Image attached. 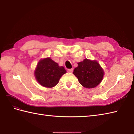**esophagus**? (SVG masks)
Returning a JSON list of instances; mask_svg holds the SVG:
<instances>
[{
    "label": "esophagus",
    "mask_w": 134,
    "mask_h": 134,
    "mask_svg": "<svg viewBox=\"0 0 134 134\" xmlns=\"http://www.w3.org/2000/svg\"><path fill=\"white\" fill-rule=\"evenodd\" d=\"M67 71H68V72H71V73H72L73 72V69H72V68H71V69H68Z\"/></svg>",
    "instance_id": "obj_1"
}]
</instances>
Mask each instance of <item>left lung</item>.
I'll use <instances>...</instances> for the list:
<instances>
[{"label": "left lung", "mask_w": 134, "mask_h": 134, "mask_svg": "<svg viewBox=\"0 0 134 134\" xmlns=\"http://www.w3.org/2000/svg\"><path fill=\"white\" fill-rule=\"evenodd\" d=\"M77 64L78 66L75 68L73 74L83 87L92 88L100 83L104 71L97 61L85 59Z\"/></svg>", "instance_id": "left-lung-1"}]
</instances>
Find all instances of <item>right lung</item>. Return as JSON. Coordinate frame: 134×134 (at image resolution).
I'll return each instance as SVG.
<instances>
[{
    "label": "right lung",
    "mask_w": 134,
    "mask_h": 134,
    "mask_svg": "<svg viewBox=\"0 0 134 134\" xmlns=\"http://www.w3.org/2000/svg\"><path fill=\"white\" fill-rule=\"evenodd\" d=\"M66 73V70L50 58L40 60L35 71V76L42 86L51 88L59 82L61 76Z\"/></svg>",
    "instance_id": "add662e5"
}]
</instances>
